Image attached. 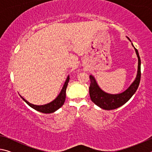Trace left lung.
Returning a JSON list of instances; mask_svg holds the SVG:
<instances>
[{
    "label": "left lung",
    "instance_id": "8db88e82",
    "mask_svg": "<svg viewBox=\"0 0 152 152\" xmlns=\"http://www.w3.org/2000/svg\"><path fill=\"white\" fill-rule=\"evenodd\" d=\"M128 39H129V38H128ZM132 45L133 46V43ZM134 49L138 58L137 76L130 86L122 93L117 94L107 93V92L102 91L100 88V87L98 86L94 76L92 75L90 76V80H91V84H90L89 87L90 96H91V101L97 106L101 107V109L104 110H113L117 109V108L126 103L135 94V92L138 88L141 79V60L137 50L135 48H134Z\"/></svg>",
    "mask_w": 152,
    "mask_h": 152
}]
</instances>
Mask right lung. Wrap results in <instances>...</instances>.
Wrapping results in <instances>:
<instances>
[{
	"label": "right lung",
	"mask_w": 152,
	"mask_h": 152,
	"mask_svg": "<svg viewBox=\"0 0 152 152\" xmlns=\"http://www.w3.org/2000/svg\"><path fill=\"white\" fill-rule=\"evenodd\" d=\"M69 80H70V77L69 76L67 77L66 80L65 82V83L64 84V86L61 91L60 92V93L59 94L58 96L55 100H53V101H51V102L48 104H46L44 105H35L33 104L30 102L26 101L24 98H23L21 96H20L22 98L23 100L26 102V103L30 106L33 109H34L35 110H37V111H39L41 113H51L55 112L56 110H57L58 109H60V108L64 104V102H65L66 100V88H67V86H68Z\"/></svg>",
	"instance_id": "1"
}]
</instances>
